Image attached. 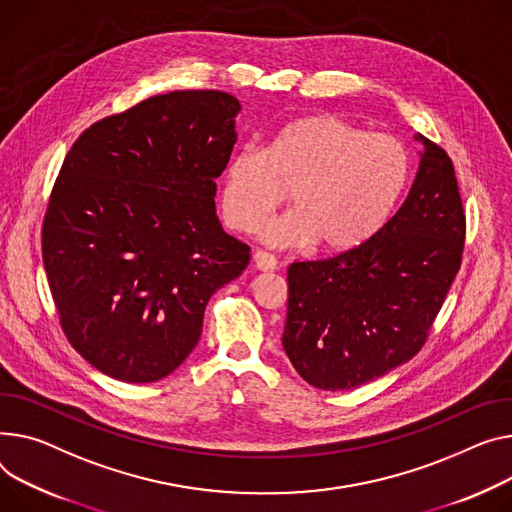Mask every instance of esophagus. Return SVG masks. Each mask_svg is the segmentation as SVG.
Here are the masks:
<instances>
[{"label":"esophagus","instance_id":"esophagus-1","mask_svg":"<svg viewBox=\"0 0 512 512\" xmlns=\"http://www.w3.org/2000/svg\"><path fill=\"white\" fill-rule=\"evenodd\" d=\"M253 265L259 269V271H274L278 267V261L274 255H269L265 251H257L253 255Z\"/></svg>","mask_w":512,"mask_h":512}]
</instances>
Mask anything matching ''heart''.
<instances>
[{"instance_id":"heart-1","label":"heart","mask_w":512,"mask_h":512,"mask_svg":"<svg viewBox=\"0 0 512 512\" xmlns=\"http://www.w3.org/2000/svg\"><path fill=\"white\" fill-rule=\"evenodd\" d=\"M410 179V154L385 133L331 113L284 125L269 150L238 146L222 181L226 222L251 232L282 206L286 189L292 212L261 228V238L278 249L319 243L342 253L362 245L391 216Z\"/></svg>"}]
</instances>
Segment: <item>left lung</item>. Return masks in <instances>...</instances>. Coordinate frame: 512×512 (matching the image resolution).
Here are the masks:
<instances>
[{
  "instance_id": "1",
  "label": "left lung",
  "mask_w": 512,
  "mask_h": 512,
  "mask_svg": "<svg viewBox=\"0 0 512 512\" xmlns=\"http://www.w3.org/2000/svg\"><path fill=\"white\" fill-rule=\"evenodd\" d=\"M422 142L401 208L362 245L288 267L282 346L300 377L348 391L412 360L461 267L465 214L449 154Z\"/></svg>"
}]
</instances>
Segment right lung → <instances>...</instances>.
<instances>
[{
    "mask_svg": "<svg viewBox=\"0 0 512 512\" xmlns=\"http://www.w3.org/2000/svg\"><path fill=\"white\" fill-rule=\"evenodd\" d=\"M241 102L158 94L88 127L43 222V263L70 344L123 383H154L199 342L210 296L249 265L216 216Z\"/></svg>",
    "mask_w": 512,
    "mask_h": 512,
    "instance_id": "obj_1",
    "label": "right lung"
}]
</instances>
